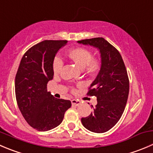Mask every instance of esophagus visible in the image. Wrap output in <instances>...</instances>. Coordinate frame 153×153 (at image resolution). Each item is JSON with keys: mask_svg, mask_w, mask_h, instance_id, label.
Instances as JSON below:
<instances>
[{"mask_svg": "<svg viewBox=\"0 0 153 153\" xmlns=\"http://www.w3.org/2000/svg\"><path fill=\"white\" fill-rule=\"evenodd\" d=\"M72 105H75V106H78L79 105H81V102L79 100H77V99H72Z\"/></svg>", "mask_w": 153, "mask_h": 153, "instance_id": "1", "label": "esophagus"}]
</instances>
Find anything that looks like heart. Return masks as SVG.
Here are the masks:
<instances>
[{
	"label": "heart",
	"mask_w": 153,
	"mask_h": 153,
	"mask_svg": "<svg viewBox=\"0 0 153 153\" xmlns=\"http://www.w3.org/2000/svg\"><path fill=\"white\" fill-rule=\"evenodd\" d=\"M69 57L75 64L81 69H85L89 74H94L100 68L99 59L93 57V53L90 50L84 48H78L72 50L69 53ZM64 65V61L60 55H56L53 60L52 69L54 74L61 72Z\"/></svg>",
	"instance_id": "obj_1"
}]
</instances>
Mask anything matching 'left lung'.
<instances>
[{"label": "left lung", "instance_id": "8db88e82", "mask_svg": "<svg viewBox=\"0 0 153 153\" xmlns=\"http://www.w3.org/2000/svg\"><path fill=\"white\" fill-rule=\"evenodd\" d=\"M78 42L98 48L101 54L100 70L87 93L97 98V105H92V113L81 118V123L90 131L106 132L120 120L126 105L129 92L126 69L118 50L102 37Z\"/></svg>", "mask_w": 153, "mask_h": 153}]
</instances>
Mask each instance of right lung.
<instances>
[{
  "mask_svg": "<svg viewBox=\"0 0 153 153\" xmlns=\"http://www.w3.org/2000/svg\"><path fill=\"white\" fill-rule=\"evenodd\" d=\"M66 40H45L31 47L22 57L15 81L18 106L28 124L37 131H46L60 125L69 100L56 99L47 91L53 79L52 63Z\"/></svg>",
  "mask_w": 153,
  "mask_h": 153,
  "instance_id": "right-lung-1",
  "label": "right lung"
}]
</instances>
